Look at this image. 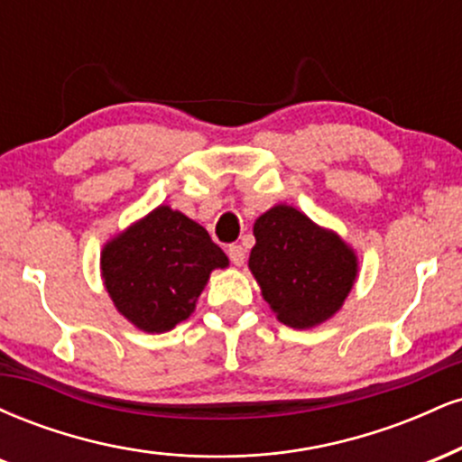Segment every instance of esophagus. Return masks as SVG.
Wrapping results in <instances>:
<instances>
[{
  "mask_svg": "<svg viewBox=\"0 0 462 462\" xmlns=\"http://www.w3.org/2000/svg\"><path fill=\"white\" fill-rule=\"evenodd\" d=\"M227 256H230L232 264L241 267V264L245 263V249H243L241 245H230L227 247Z\"/></svg>",
  "mask_w": 462,
  "mask_h": 462,
  "instance_id": "esophagus-1",
  "label": "esophagus"
}]
</instances>
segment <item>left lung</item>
Returning <instances> with one entry per match:
<instances>
[{
  "mask_svg": "<svg viewBox=\"0 0 462 462\" xmlns=\"http://www.w3.org/2000/svg\"><path fill=\"white\" fill-rule=\"evenodd\" d=\"M254 236L249 269L280 321L312 328L341 309L356 278V256L334 232L291 206H273L256 219Z\"/></svg>",
  "mask_w": 462,
  "mask_h": 462,
  "instance_id": "8db88e82",
  "label": "left lung"
}]
</instances>
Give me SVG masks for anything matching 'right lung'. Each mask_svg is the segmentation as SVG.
<instances>
[{
	"label": "right lung",
	"mask_w": 462,
	"mask_h": 462,
	"mask_svg": "<svg viewBox=\"0 0 462 462\" xmlns=\"http://www.w3.org/2000/svg\"><path fill=\"white\" fill-rule=\"evenodd\" d=\"M217 267H227L224 249L169 206H158L102 252L104 284L116 310L145 332H167L189 319Z\"/></svg>",
	"instance_id": "add662e5"
}]
</instances>
